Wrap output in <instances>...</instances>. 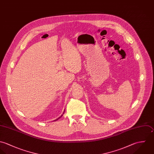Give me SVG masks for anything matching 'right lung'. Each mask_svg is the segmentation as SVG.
I'll return each mask as SVG.
<instances>
[{"label": "right lung", "mask_w": 154, "mask_h": 154, "mask_svg": "<svg viewBox=\"0 0 154 154\" xmlns=\"http://www.w3.org/2000/svg\"><path fill=\"white\" fill-rule=\"evenodd\" d=\"M63 113H64V112H63ZM62 115H63V114H62ZM62 115L61 116V117H59V118H58V119H56V120H54V121H57V120H58V119H60V118H61V117L62 116Z\"/></svg>", "instance_id": "add662e5"}]
</instances>
